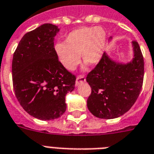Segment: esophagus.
<instances>
[{
  "label": "esophagus",
  "mask_w": 154,
  "mask_h": 154,
  "mask_svg": "<svg viewBox=\"0 0 154 154\" xmlns=\"http://www.w3.org/2000/svg\"><path fill=\"white\" fill-rule=\"evenodd\" d=\"M86 82V78H85V76L83 75H79L76 79V85L78 86L79 83H82V82Z\"/></svg>",
  "instance_id": "obj_1"
}]
</instances>
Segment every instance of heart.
<instances>
[{
	"label": "heart",
	"instance_id": "b5f03b06",
	"mask_svg": "<svg viewBox=\"0 0 154 154\" xmlns=\"http://www.w3.org/2000/svg\"><path fill=\"white\" fill-rule=\"evenodd\" d=\"M106 33L101 26L81 27L66 36L64 43H57L55 52L59 61L68 71L75 69L80 62L96 64L102 57Z\"/></svg>",
	"mask_w": 154,
	"mask_h": 154
}]
</instances>
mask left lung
Instances as JSON below:
<instances>
[{
	"mask_svg": "<svg viewBox=\"0 0 154 154\" xmlns=\"http://www.w3.org/2000/svg\"><path fill=\"white\" fill-rule=\"evenodd\" d=\"M132 45L134 55L131 63H116L104 53L86 76L91 87L87 107L96 117H119L132 107L139 96L144 78V60L138 43L134 40Z\"/></svg>",
	"mask_w": 154,
	"mask_h": 154,
	"instance_id": "8db88e82",
	"label": "left lung"
}]
</instances>
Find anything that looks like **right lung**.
I'll list each match as a JSON object with an SVG mask.
<instances>
[{"label": "right lung", "mask_w": 154, "mask_h": 154, "mask_svg": "<svg viewBox=\"0 0 154 154\" xmlns=\"http://www.w3.org/2000/svg\"><path fill=\"white\" fill-rule=\"evenodd\" d=\"M59 29L45 23L29 31L13 54L11 72L15 94L34 117L51 120L66 111L65 95L75 89L76 77L58 60L54 38Z\"/></svg>", "instance_id": "obj_1"}]
</instances>
